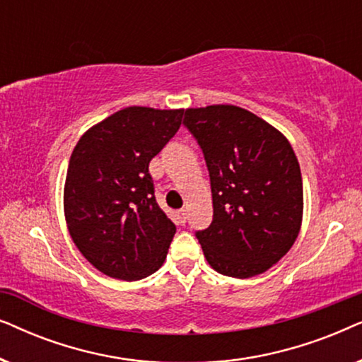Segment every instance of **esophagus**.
Instances as JSON below:
<instances>
[{"mask_svg":"<svg viewBox=\"0 0 362 362\" xmlns=\"http://www.w3.org/2000/svg\"><path fill=\"white\" fill-rule=\"evenodd\" d=\"M186 216H187V212L185 209H180V211L176 212V219H177V222H180L181 226L186 224Z\"/></svg>","mask_w":362,"mask_h":362,"instance_id":"obj_1","label":"esophagus"}]
</instances>
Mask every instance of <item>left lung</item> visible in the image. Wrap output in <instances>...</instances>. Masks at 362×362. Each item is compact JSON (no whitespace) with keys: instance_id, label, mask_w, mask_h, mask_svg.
<instances>
[{"instance_id":"8db88e82","label":"left lung","mask_w":362,"mask_h":362,"mask_svg":"<svg viewBox=\"0 0 362 362\" xmlns=\"http://www.w3.org/2000/svg\"><path fill=\"white\" fill-rule=\"evenodd\" d=\"M211 177V226L196 237L216 272L234 279L264 274L295 244L303 217V181L288 140L235 105L187 108Z\"/></svg>"}]
</instances>
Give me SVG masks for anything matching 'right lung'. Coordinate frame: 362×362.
I'll list each match as a JSON object with an SVG mask.
<instances>
[{"label":"right lung","mask_w":362,"mask_h":362,"mask_svg":"<svg viewBox=\"0 0 362 362\" xmlns=\"http://www.w3.org/2000/svg\"><path fill=\"white\" fill-rule=\"evenodd\" d=\"M185 110L127 107L81 136L69 161L64 212L81 254L112 279L155 274L176 226L155 197L150 161L180 130Z\"/></svg>","instance_id":"obj_1"}]
</instances>
